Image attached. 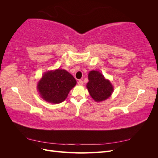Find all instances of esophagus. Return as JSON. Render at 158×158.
I'll list each match as a JSON object with an SVG mask.
<instances>
[{
	"mask_svg": "<svg viewBox=\"0 0 158 158\" xmlns=\"http://www.w3.org/2000/svg\"><path fill=\"white\" fill-rule=\"evenodd\" d=\"M78 85H82L84 84V83H83V81H82V80H78Z\"/></svg>",
	"mask_w": 158,
	"mask_h": 158,
	"instance_id": "34e87169",
	"label": "esophagus"
}]
</instances>
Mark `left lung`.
Here are the masks:
<instances>
[{"instance_id":"obj_1","label":"left lung","mask_w":158,"mask_h":158,"mask_svg":"<svg viewBox=\"0 0 158 158\" xmlns=\"http://www.w3.org/2000/svg\"><path fill=\"white\" fill-rule=\"evenodd\" d=\"M86 86L92 98L96 102H102L111 95L113 87L109 80L98 71L92 70L88 74Z\"/></svg>"}]
</instances>
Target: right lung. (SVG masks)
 Segmentation results:
<instances>
[{"mask_svg": "<svg viewBox=\"0 0 158 158\" xmlns=\"http://www.w3.org/2000/svg\"><path fill=\"white\" fill-rule=\"evenodd\" d=\"M76 84L75 78L65 70L47 72L38 83L37 89L42 98L52 103L63 102Z\"/></svg>", "mask_w": 158, "mask_h": 158, "instance_id": "right-lung-1", "label": "right lung"}]
</instances>
